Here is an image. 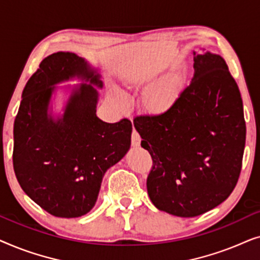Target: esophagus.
<instances>
[{"mask_svg": "<svg viewBox=\"0 0 260 260\" xmlns=\"http://www.w3.org/2000/svg\"><path fill=\"white\" fill-rule=\"evenodd\" d=\"M141 143V137H140V134L137 133L136 130H133V134H131V144H133V147H138Z\"/></svg>", "mask_w": 260, "mask_h": 260, "instance_id": "esophagus-1", "label": "esophagus"}]
</instances>
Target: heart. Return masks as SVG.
<instances>
[{"instance_id":"obj_1","label":"heart","mask_w":260,"mask_h":260,"mask_svg":"<svg viewBox=\"0 0 260 260\" xmlns=\"http://www.w3.org/2000/svg\"><path fill=\"white\" fill-rule=\"evenodd\" d=\"M182 84V78L177 73L163 78L145 91L143 95L144 108L154 113L168 111L179 99Z\"/></svg>"}]
</instances>
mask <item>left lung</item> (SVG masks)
<instances>
[{"mask_svg":"<svg viewBox=\"0 0 260 260\" xmlns=\"http://www.w3.org/2000/svg\"><path fill=\"white\" fill-rule=\"evenodd\" d=\"M134 125L151 156L147 189L159 211L198 216L236 188L246 124L239 87L220 55H195L194 78L173 108L138 116Z\"/></svg>","mask_w":260,"mask_h":260,"instance_id":"8db88e82","label":"left lung"}]
</instances>
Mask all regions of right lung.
I'll return each mask as SVG.
<instances>
[{
    "instance_id": "obj_1",
    "label": "right lung",
    "mask_w": 260,
    "mask_h": 260,
    "mask_svg": "<svg viewBox=\"0 0 260 260\" xmlns=\"http://www.w3.org/2000/svg\"><path fill=\"white\" fill-rule=\"evenodd\" d=\"M73 76L90 81L71 96L62 119L48 116L54 85ZM99 74L74 53L45 58L22 92L14 122L13 166L21 188L49 214L78 218L93 208L103 176L129 150L133 124L95 116Z\"/></svg>"
}]
</instances>
